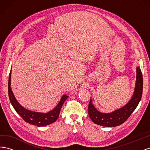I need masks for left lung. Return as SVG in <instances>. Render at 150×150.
Returning <instances> with one entry per match:
<instances>
[{
  "mask_svg": "<svg viewBox=\"0 0 150 150\" xmlns=\"http://www.w3.org/2000/svg\"><path fill=\"white\" fill-rule=\"evenodd\" d=\"M143 84V79L142 71L139 67H137V80L134 93L129 102L124 106L112 112L104 113L96 110L91 99L88 106V114L90 118L95 124L103 126L114 127L122 124L132 114L138 105L142 96Z\"/></svg>",
  "mask_w": 150,
  "mask_h": 150,
  "instance_id": "left-lung-1",
  "label": "left lung"
}]
</instances>
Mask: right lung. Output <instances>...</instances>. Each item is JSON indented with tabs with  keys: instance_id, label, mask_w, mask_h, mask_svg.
Returning <instances> with one entry per match:
<instances>
[{
	"instance_id": "1",
	"label": "right lung",
	"mask_w": 150,
	"mask_h": 150,
	"mask_svg": "<svg viewBox=\"0 0 150 150\" xmlns=\"http://www.w3.org/2000/svg\"><path fill=\"white\" fill-rule=\"evenodd\" d=\"M11 70L10 71L8 82V97H9L11 103L12 104L13 108H14V110L25 122H28V123L30 125L40 127L52 124L57 120L59 115L62 104H64V101L68 98V96L63 95L61 98L59 103L57 104V105L56 106V108H54L52 110L50 111L47 113L33 112L28 110H26V109H25L24 107H22L21 104L17 102L11 89Z\"/></svg>"
}]
</instances>
